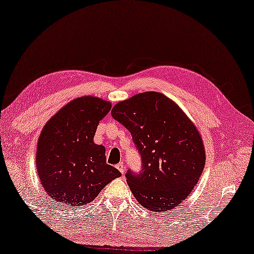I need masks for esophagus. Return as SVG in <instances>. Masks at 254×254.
<instances>
[{
    "instance_id": "esophagus-1",
    "label": "esophagus",
    "mask_w": 254,
    "mask_h": 254,
    "mask_svg": "<svg viewBox=\"0 0 254 254\" xmlns=\"http://www.w3.org/2000/svg\"><path fill=\"white\" fill-rule=\"evenodd\" d=\"M117 169L119 170V172L122 173V174H124V173H125V171H126V169H125V165H124V163H119V164L117 165Z\"/></svg>"
}]
</instances>
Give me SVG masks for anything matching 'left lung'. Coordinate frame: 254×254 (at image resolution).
I'll use <instances>...</instances> for the list:
<instances>
[{
    "label": "left lung",
    "instance_id": "obj_1",
    "mask_svg": "<svg viewBox=\"0 0 254 254\" xmlns=\"http://www.w3.org/2000/svg\"><path fill=\"white\" fill-rule=\"evenodd\" d=\"M111 116L129 130L142 159L140 172L126 173L137 201L156 213L180 205L206 162L196 126L176 102L153 91L118 102Z\"/></svg>",
    "mask_w": 254,
    "mask_h": 254
}]
</instances>
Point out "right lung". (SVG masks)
Listing matches in <instances>:
<instances>
[{
    "label": "right lung",
    "mask_w": 254,
    "mask_h": 254,
    "mask_svg": "<svg viewBox=\"0 0 254 254\" xmlns=\"http://www.w3.org/2000/svg\"><path fill=\"white\" fill-rule=\"evenodd\" d=\"M111 103L91 97L74 99L53 116L37 144L36 166L45 191L56 203H90L114 179L122 176L106 162V148L93 142L99 122Z\"/></svg>",
    "instance_id": "obj_1"
}]
</instances>
